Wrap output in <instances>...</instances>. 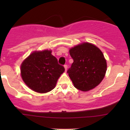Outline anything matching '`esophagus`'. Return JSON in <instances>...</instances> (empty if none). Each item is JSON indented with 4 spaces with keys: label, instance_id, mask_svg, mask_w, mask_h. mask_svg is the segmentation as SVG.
I'll list each match as a JSON object with an SVG mask.
<instances>
[{
    "label": "esophagus",
    "instance_id": "1",
    "mask_svg": "<svg viewBox=\"0 0 130 130\" xmlns=\"http://www.w3.org/2000/svg\"><path fill=\"white\" fill-rule=\"evenodd\" d=\"M64 68H65V71H67V68H68V66H67V65H64Z\"/></svg>",
    "mask_w": 130,
    "mask_h": 130
}]
</instances>
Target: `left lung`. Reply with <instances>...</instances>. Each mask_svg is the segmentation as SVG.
Masks as SVG:
<instances>
[{
	"label": "left lung",
	"instance_id": "1",
	"mask_svg": "<svg viewBox=\"0 0 130 130\" xmlns=\"http://www.w3.org/2000/svg\"><path fill=\"white\" fill-rule=\"evenodd\" d=\"M73 59L67 71L74 87L89 91L99 85L107 70L106 60L98 47L89 43H83L69 51Z\"/></svg>",
	"mask_w": 130,
	"mask_h": 130
}]
</instances>
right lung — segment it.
<instances>
[{"label":"right lung","mask_w":130,"mask_h":130,"mask_svg":"<svg viewBox=\"0 0 130 130\" xmlns=\"http://www.w3.org/2000/svg\"><path fill=\"white\" fill-rule=\"evenodd\" d=\"M51 53L50 50L34 52L21 65L22 80L35 92L41 93L50 92L65 71Z\"/></svg>","instance_id":"right-lung-1"}]
</instances>
